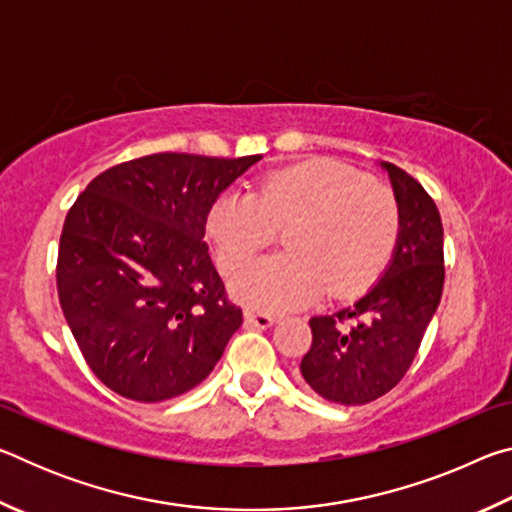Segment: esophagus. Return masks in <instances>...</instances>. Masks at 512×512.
Returning a JSON list of instances; mask_svg holds the SVG:
<instances>
[{"label":"esophagus","mask_w":512,"mask_h":512,"mask_svg":"<svg viewBox=\"0 0 512 512\" xmlns=\"http://www.w3.org/2000/svg\"><path fill=\"white\" fill-rule=\"evenodd\" d=\"M246 320V327H257V329H266L275 323V316L271 314H262V311H246L244 314Z\"/></svg>","instance_id":"esophagus-1"}]
</instances>
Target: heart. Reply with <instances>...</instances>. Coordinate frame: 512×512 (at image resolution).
Segmentation results:
<instances>
[{
	"mask_svg": "<svg viewBox=\"0 0 512 512\" xmlns=\"http://www.w3.org/2000/svg\"><path fill=\"white\" fill-rule=\"evenodd\" d=\"M400 225L391 189L329 158L266 173L253 194L225 192L205 219L223 273H235L284 230L287 253L259 259L232 280L235 298L262 311L302 307L325 291L334 300L366 293L391 262Z\"/></svg>",
	"mask_w": 512,
	"mask_h": 512,
	"instance_id": "obj_1",
	"label": "heart"
}]
</instances>
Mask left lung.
Here are the masks:
<instances>
[{
	"instance_id": "1",
	"label": "left lung",
	"mask_w": 512,
	"mask_h": 512,
	"mask_svg": "<svg viewBox=\"0 0 512 512\" xmlns=\"http://www.w3.org/2000/svg\"><path fill=\"white\" fill-rule=\"evenodd\" d=\"M402 225L391 264L352 307L309 320L311 348L300 361L309 388L343 406L368 404L400 384L418 354L445 282L443 221L418 180L391 162Z\"/></svg>"
}]
</instances>
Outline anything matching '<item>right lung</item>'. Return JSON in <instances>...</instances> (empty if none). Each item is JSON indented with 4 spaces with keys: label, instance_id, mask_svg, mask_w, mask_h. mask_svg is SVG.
Returning a JSON list of instances; mask_svg holds the SVG:
<instances>
[{
    "label": "right lung",
    "instance_id": "add662e5",
    "mask_svg": "<svg viewBox=\"0 0 512 512\" xmlns=\"http://www.w3.org/2000/svg\"><path fill=\"white\" fill-rule=\"evenodd\" d=\"M262 155L153 153L99 173L69 207L58 298L85 361L135 402L210 375L244 323L207 253L210 205Z\"/></svg>",
    "mask_w": 512,
    "mask_h": 512
}]
</instances>
